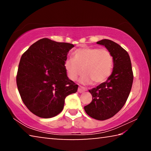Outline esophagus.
<instances>
[{"mask_svg": "<svg viewBox=\"0 0 151 151\" xmlns=\"http://www.w3.org/2000/svg\"><path fill=\"white\" fill-rule=\"evenodd\" d=\"M86 90V88L83 87V86H80L78 87V92L79 93H84V92H85Z\"/></svg>", "mask_w": 151, "mask_h": 151, "instance_id": "esophagus-1", "label": "esophagus"}]
</instances>
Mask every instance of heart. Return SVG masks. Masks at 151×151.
Here are the masks:
<instances>
[{"label":"heart","mask_w":151,"mask_h":151,"mask_svg":"<svg viewBox=\"0 0 151 151\" xmlns=\"http://www.w3.org/2000/svg\"><path fill=\"white\" fill-rule=\"evenodd\" d=\"M73 58L64 62V67L68 78L75 81L83 72L85 73L81 83L95 84L104 83L111 75L114 66V57L105 48L83 47L73 52Z\"/></svg>","instance_id":"1"}]
</instances>
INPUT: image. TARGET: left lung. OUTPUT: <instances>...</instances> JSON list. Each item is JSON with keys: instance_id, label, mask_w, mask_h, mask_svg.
Wrapping results in <instances>:
<instances>
[{"instance_id": "obj_1", "label": "left lung", "mask_w": 151, "mask_h": 151, "mask_svg": "<svg viewBox=\"0 0 151 151\" xmlns=\"http://www.w3.org/2000/svg\"><path fill=\"white\" fill-rule=\"evenodd\" d=\"M96 43L104 46L113 55V70L106 82L88 91L93 101L84 109L92 118L104 121L115 115L124 105L132 88L133 73L131 58L123 48L109 39Z\"/></svg>"}]
</instances>
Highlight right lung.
I'll return each instance as SVG.
<instances>
[{"label":"right lung","mask_w":151,"mask_h":151,"mask_svg":"<svg viewBox=\"0 0 151 151\" xmlns=\"http://www.w3.org/2000/svg\"><path fill=\"white\" fill-rule=\"evenodd\" d=\"M73 44L44 38L32 44L20 58L17 75L19 94L28 109L40 118H52L63 111L66 96L77 91L64 62Z\"/></svg>","instance_id":"add662e5"}]
</instances>
